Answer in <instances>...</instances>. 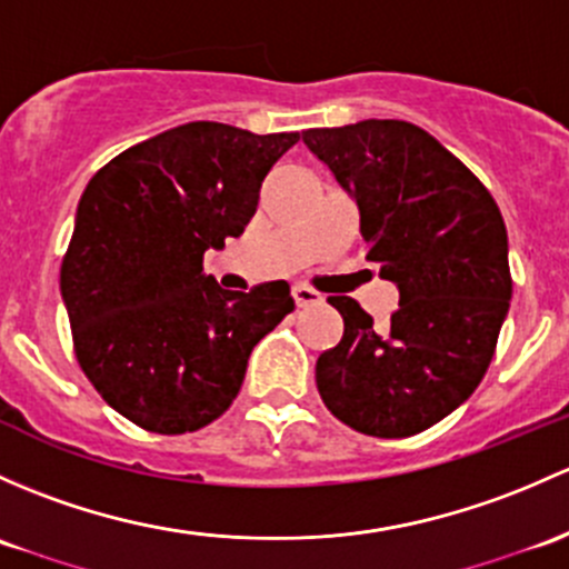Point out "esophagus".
<instances>
[{"instance_id": "esophagus-1", "label": "esophagus", "mask_w": 569, "mask_h": 569, "mask_svg": "<svg viewBox=\"0 0 569 569\" xmlns=\"http://www.w3.org/2000/svg\"><path fill=\"white\" fill-rule=\"evenodd\" d=\"M291 295H295L297 308H310V305H319L321 302L319 291L310 289V286H305V283H297L295 289H291Z\"/></svg>"}]
</instances>
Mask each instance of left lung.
I'll use <instances>...</instances> for the list:
<instances>
[{"mask_svg":"<svg viewBox=\"0 0 569 569\" xmlns=\"http://www.w3.org/2000/svg\"><path fill=\"white\" fill-rule=\"evenodd\" d=\"M360 207L365 259L398 283L385 327L351 297H330L343 338L316 360V387L349 428L403 439L445 420L486 376L512 278L507 229L486 184L403 119L305 130Z\"/></svg>","mask_w":569,"mask_h":569,"instance_id":"left-lung-1","label":"left lung"}]
</instances>
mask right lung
I'll list each match as a JSON object with an SVG mask.
<instances>
[{
  "mask_svg": "<svg viewBox=\"0 0 569 569\" xmlns=\"http://www.w3.org/2000/svg\"><path fill=\"white\" fill-rule=\"evenodd\" d=\"M297 141L188 122L89 179L59 286L83 376L139 428L179 436L218 420L253 346L295 310L286 280L220 289L204 253L242 234L267 171Z\"/></svg>",
  "mask_w": 569,
  "mask_h": 569,
  "instance_id": "obj_1",
  "label": "right lung"
}]
</instances>
